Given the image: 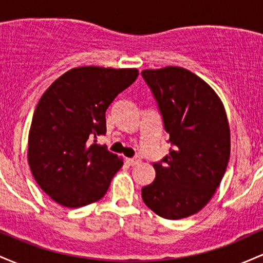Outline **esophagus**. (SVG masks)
<instances>
[{
  "mask_svg": "<svg viewBox=\"0 0 263 263\" xmlns=\"http://www.w3.org/2000/svg\"><path fill=\"white\" fill-rule=\"evenodd\" d=\"M140 161H141V159L138 158V157H134V158H127V159H126V162H127L129 165L138 164V163H140Z\"/></svg>",
  "mask_w": 263,
  "mask_h": 263,
  "instance_id": "34e87169",
  "label": "esophagus"
}]
</instances>
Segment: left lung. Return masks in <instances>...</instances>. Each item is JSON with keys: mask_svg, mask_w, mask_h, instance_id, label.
Returning <instances> with one entry per match:
<instances>
[{"mask_svg": "<svg viewBox=\"0 0 263 263\" xmlns=\"http://www.w3.org/2000/svg\"><path fill=\"white\" fill-rule=\"evenodd\" d=\"M141 74L171 142L170 155L153 163L156 178L142 188V199L162 218H188L209 203L228 167L230 128L224 105L203 79L180 66Z\"/></svg>", "mask_w": 263, "mask_h": 263, "instance_id": "8db88e82", "label": "left lung"}]
</instances>
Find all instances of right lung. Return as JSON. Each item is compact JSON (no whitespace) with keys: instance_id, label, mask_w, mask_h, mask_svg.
<instances>
[{"instance_id":"right-lung-1","label":"right lung","mask_w":263,"mask_h":263,"mask_svg":"<svg viewBox=\"0 0 263 263\" xmlns=\"http://www.w3.org/2000/svg\"><path fill=\"white\" fill-rule=\"evenodd\" d=\"M137 77V69L80 66L43 93L29 129L28 163L55 203L80 208L106 194L123 162L96 137L106 134L107 107Z\"/></svg>"}]
</instances>
